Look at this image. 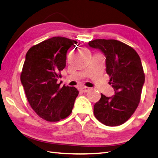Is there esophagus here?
<instances>
[{
    "mask_svg": "<svg viewBox=\"0 0 158 158\" xmlns=\"http://www.w3.org/2000/svg\"><path fill=\"white\" fill-rule=\"evenodd\" d=\"M89 87H86V86H83V87H82L81 89H80V90L81 91L82 93H86V92H88V91L89 90Z\"/></svg>",
    "mask_w": 158,
    "mask_h": 158,
    "instance_id": "34e87169",
    "label": "esophagus"
}]
</instances>
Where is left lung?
<instances>
[{
	"label": "left lung",
	"mask_w": 158,
	"mask_h": 158,
	"mask_svg": "<svg viewBox=\"0 0 158 158\" xmlns=\"http://www.w3.org/2000/svg\"><path fill=\"white\" fill-rule=\"evenodd\" d=\"M89 45L98 48L106 57V72L115 94H101L94 106V116L108 127L127 122L134 114L141 100L145 73L139 55L134 48L114 39H95Z\"/></svg>",
	"instance_id": "obj_1"
}]
</instances>
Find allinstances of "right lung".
<instances>
[{"mask_svg":"<svg viewBox=\"0 0 158 158\" xmlns=\"http://www.w3.org/2000/svg\"><path fill=\"white\" fill-rule=\"evenodd\" d=\"M76 40L55 36L31 47L26 55L20 79L31 107L41 118L57 122L72 113L78 90L61 86L57 79L66 65V55Z\"/></svg>","mask_w":158,"mask_h":158,"instance_id":"obj_1","label":"right lung"}]
</instances>
